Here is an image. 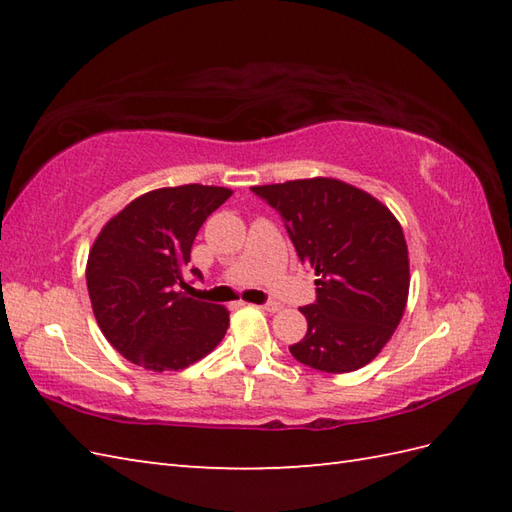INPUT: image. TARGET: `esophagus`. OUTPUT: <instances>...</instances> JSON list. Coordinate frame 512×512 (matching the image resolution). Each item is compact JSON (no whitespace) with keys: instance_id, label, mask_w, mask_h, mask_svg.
Here are the masks:
<instances>
[{"instance_id":"obj_1","label":"esophagus","mask_w":512,"mask_h":512,"mask_svg":"<svg viewBox=\"0 0 512 512\" xmlns=\"http://www.w3.org/2000/svg\"><path fill=\"white\" fill-rule=\"evenodd\" d=\"M262 310H266V312H279L281 310V306L277 301H270V303H264V306H259Z\"/></svg>"}]
</instances>
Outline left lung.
Masks as SVG:
<instances>
[{
    "label": "left lung",
    "instance_id": "obj_1",
    "mask_svg": "<svg viewBox=\"0 0 512 512\" xmlns=\"http://www.w3.org/2000/svg\"><path fill=\"white\" fill-rule=\"evenodd\" d=\"M279 211L303 264L314 268L317 303L301 308L308 332L290 354L328 374L372 363L405 314V233L372 193L336 178L250 187Z\"/></svg>",
    "mask_w": 512,
    "mask_h": 512
}]
</instances>
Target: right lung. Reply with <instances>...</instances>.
Instances as JSON below:
<instances>
[{
    "label": "right lung",
    "mask_w": 512,
    "mask_h": 512,
    "mask_svg": "<svg viewBox=\"0 0 512 512\" xmlns=\"http://www.w3.org/2000/svg\"><path fill=\"white\" fill-rule=\"evenodd\" d=\"M231 195L206 184L147 191L96 235L85 266L92 310L127 361L149 372H178L224 339L228 310L189 297L184 273L200 226ZM191 273L200 277L198 268Z\"/></svg>",
    "instance_id": "obj_1"
}]
</instances>
